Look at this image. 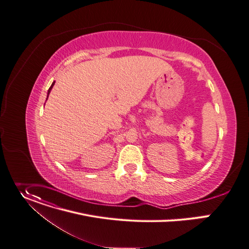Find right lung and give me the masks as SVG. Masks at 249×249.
<instances>
[{"label": "right lung", "instance_id": "obj_1", "mask_svg": "<svg viewBox=\"0 0 249 249\" xmlns=\"http://www.w3.org/2000/svg\"><path fill=\"white\" fill-rule=\"evenodd\" d=\"M54 82H55V81H53V84H52V86H51V87H50V89H49V91H48V97H49V94H50V92H51V90H52V88H53V85H54Z\"/></svg>", "mask_w": 249, "mask_h": 249}]
</instances>
